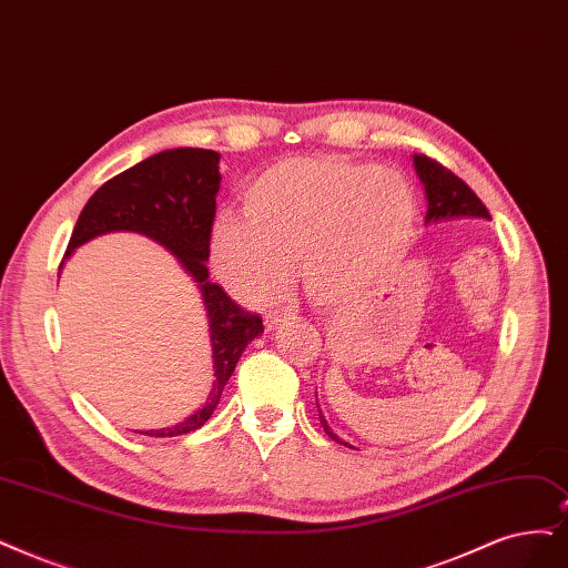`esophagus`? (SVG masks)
<instances>
[{"instance_id": "esophagus-1", "label": "esophagus", "mask_w": 568, "mask_h": 568, "mask_svg": "<svg viewBox=\"0 0 568 568\" xmlns=\"http://www.w3.org/2000/svg\"><path fill=\"white\" fill-rule=\"evenodd\" d=\"M287 321V313H283V311H268L266 316H264V325H266V329H276L281 323H285Z\"/></svg>"}]
</instances>
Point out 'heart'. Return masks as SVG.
<instances>
[{
  "label": "heart",
  "mask_w": 568,
  "mask_h": 568,
  "mask_svg": "<svg viewBox=\"0 0 568 568\" xmlns=\"http://www.w3.org/2000/svg\"><path fill=\"white\" fill-rule=\"evenodd\" d=\"M241 220L220 217L210 255L241 297H276L290 262L311 302L361 297L403 257L416 199L403 175L344 159H285L264 168L241 194Z\"/></svg>",
  "instance_id": "obj_1"
}]
</instances>
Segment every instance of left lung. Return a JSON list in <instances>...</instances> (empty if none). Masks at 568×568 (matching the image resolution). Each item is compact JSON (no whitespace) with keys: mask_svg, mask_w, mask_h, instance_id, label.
<instances>
[{"mask_svg":"<svg viewBox=\"0 0 568 568\" xmlns=\"http://www.w3.org/2000/svg\"><path fill=\"white\" fill-rule=\"evenodd\" d=\"M416 173L422 178L426 186V199H428V215L426 222L435 220H447V217H485L491 220L487 205L479 201V196L473 192V189L454 175L447 165L439 161L426 156V154H416L414 156ZM321 424L323 430L334 439V443L346 445L339 435H334L332 428L321 414Z\"/></svg>","mask_w":568,"mask_h":568,"instance_id":"left-lung-1","label":"left lung"}]
</instances>
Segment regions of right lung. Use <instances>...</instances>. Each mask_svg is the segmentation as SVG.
<instances>
[{
    "mask_svg": "<svg viewBox=\"0 0 568 568\" xmlns=\"http://www.w3.org/2000/svg\"><path fill=\"white\" fill-rule=\"evenodd\" d=\"M217 161L220 154L213 150L180 146L114 175L83 205L65 250L68 257L74 247L108 231H138L171 250L201 287L217 382L203 409L175 428L144 433L152 437H178L201 428L213 416L241 353L264 332L257 313L241 308L217 283L207 281L205 260L210 257V236L217 213L215 196L222 180Z\"/></svg>",
    "mask_w": 568,
    "mask_h": 568,
    "instance_id": "1",
    "label": "right lung"
}]
</instances>
